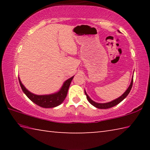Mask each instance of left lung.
Wrapping results in <instances>:
<instances>
[{"label": "left lung", "mask_w": 150, "mask_h": 150, "mask_svg": "<svg viewBox=\"0 0 150 150\" xmlns=\"http://www.w3.org/2000/svg\"><path fill=\"white\" fill-rule=\"evenodd\" d=\"M118 32H120L119 30H118ZM132 84H133V77L132 79V81H131V83H130V85H129L128 88H127L126 91L124 92L122 95L120 97H118L117 98H116V99L110 101V102H108V103H96L95 101H93L91 98L88 96V95L86 93V91L85 90V93L86 96H87V98L88 102H89L91 105L93 106H95L96 108H100V109H106V108H111V107H113V106H115L116 105H117L118 104L120 103V102H122L124 98H125L129 94V93L131 91V88L132 87Z\"/></svg>", "instance_id": "obj_1"}]
</instances>
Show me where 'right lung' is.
<instances>
[{
  "label": "right lung",
  "mask_w": 150,
  "mask_h": 150,
  "mask_svg": "<svg viewBox=\"0 0 150 150\" xmlns=\"http://www.w3.org/2000/svg\"><path fill=\"white\" fill-rule=\"evenodd\" d=\"M73 77H74V76L66 80L63 83L62 87H61L57 92L50 94V95H35V94L30 92L22 84L19 77L18 80L22 91L33 103L43 108H54L60 105L63 102V100H65L66 96H67L68 89H69L70 84Z\"/></svg>",
  "instance_id": "obj_1"
}]
</instances>
